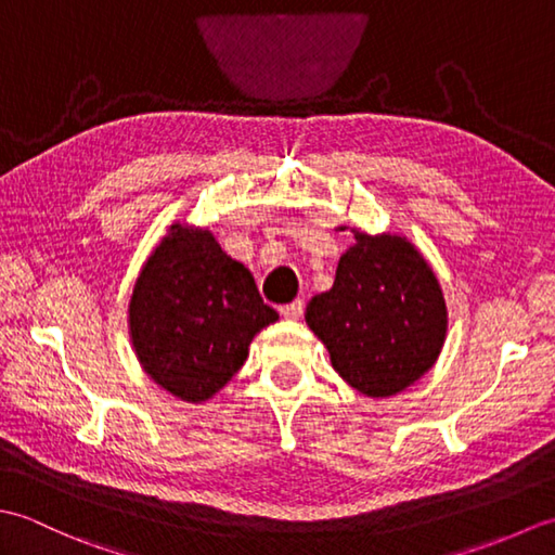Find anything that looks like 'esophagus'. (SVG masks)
I'll return each instance as SVG.
<instances>
[{
    "mask_svg": "<svg viewBox=\"0 0 555 555\" xmlns=\"http://www.w3.org/2000/svg\"><path fill=\"white\" fill-rule=\"evenodd\" d=\"M280 313H282V319H287V321H299L301 313H304V301L297 299L292 304H285V307L280 309Z\"/></svg>",
    "mask_w": 555,
    "mask_h": 555,
    "instance_id": "esophagus-1",
    "label": "esophagus"
}]
</instances>
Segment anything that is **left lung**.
<instances>
[{
  "instance_id": "left-lung-1",
  "label": "left lung",
  "mask_w": 555,
  "mask_h": 555,
  "mask_svg": "<svg viewBox=\"0 0 555 555\" xmlns=\"http://www.w3.org/2000/svg\"><path fill=\"white\" fill-rule=\"evenodd\" d=\"M304 319L333 369L366 398H392L420 380L448 333L434 268L406 236L390 232L354 230L333 287L315 294Z\"/></svg>"
}]
</instances>
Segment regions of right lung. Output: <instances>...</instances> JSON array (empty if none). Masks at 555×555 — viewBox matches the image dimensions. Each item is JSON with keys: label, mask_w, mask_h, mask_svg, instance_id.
Masks as SVG:
<instances>
[{"label": "right lung", "mask_w": 555, "mask_h": 555, "mask_svg": "<svg viewBox=\"0 0 555 555\" xmlns=\"http://www.w3.org/2000/svg\"><path fill=\"white\" fill-rule=\"evenodd\" d=\"M280 319L244 263L208 228L172 222L145 258L129 299V337L143 371L184 402H206L244 366L248 345Z\"/></svg>", "instance_id": "right-lung-1"}]
</instances>
